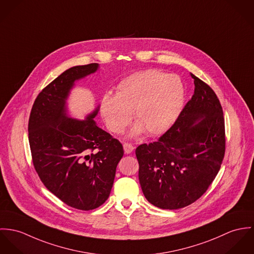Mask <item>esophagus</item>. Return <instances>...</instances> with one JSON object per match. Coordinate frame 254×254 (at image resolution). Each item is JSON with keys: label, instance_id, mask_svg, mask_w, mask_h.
Wrapping results in <instances>:
<instances>
[{"label": "esophagus", "instance_id": "esophagus-1", "mask_svg": "<svg viewBox=\"0 0 254 254\" xmlns=\"http://www.w3.org/2000/svg\"><path fill=\"white\" fill-rule=\"evenodd\" d=\"M123 146H124V151L126 154H130L134 149V147L129 143H124Z\"/></svg>", "mask_w": 254, "mask_h": 254}]
</instances>
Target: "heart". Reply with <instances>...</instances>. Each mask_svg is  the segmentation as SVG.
I'll use <instances>...</instances> for the list:
<instances>
[{"label": "heart", "mask_w": 254, "mask_h": 254, "mask_svg": "<svg viewBox=\"0 0 254 254\" xmlns=\"http://www.w3.org/2000/svg\"><path fill=\"white\" fill-rule=\"evenodd\" d=\"M185 100V87L176 75L155 69L136 72L124 79L116 94L106 93L100 101V115L107 128L122 133L132 120L131 135L144 130L152 135L166 132L175 123Z\"/></svg>", "instance_id": "b5f03b06"}]
</instances>
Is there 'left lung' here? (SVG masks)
<instances>
[{
	"mask_svg": "<svg viewBox=\"0 0 254 254\" xmlns=\"http://www.w3.org/2000/svg\"><path fill=\"white\" fill-rule=\"evenodd\" d=\"M195 91L178 119L157 142L135 150L139 182L147 200L163 209L187 206L207 190L225 153L221 104L195 75Z\"/></svg>",
	"mask_w": 254,
	"mask_h": 254,
	"instance_id": "obj_1",
	"label": "left lung"
}]
</instances>
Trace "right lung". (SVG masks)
I'll return each mask as SVG.
<instances>
[{
  "instance_id": "obj_1",
  "label": "right lung",
  "mask_w": 254,
  "mask_h": 254,
  "mask_svg": "<svg viewBox=\"0 0 254 254\" xmlns=\"http://www.w3.org/2000/svg\"><path fill=\"white\" fill-rule=\"evenodd\" d=\"M98 63L64 71L37 96L29 118V144L35 169L44 185L67 205L94 209L105 202L116 169L124 156L120 141L93 120L72 118L68 98L76 82L95 73Z\"/></svg>"
}]
</instances>
